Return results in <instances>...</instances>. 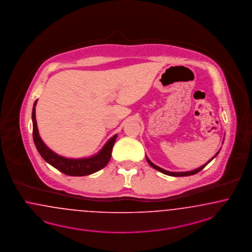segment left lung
<instances>
[{
  "mask_svg": "<svg viewBox=\"0 0 252 252\" xmlns=\"http://www.w3.org/2000/svg\"><path fill=\"white\" fill-rule=\"evenodd\" d=\"M220 152H218L217 153V155L219 154ZM217 155L214 157V158H216L217 157ZM213 158H211L209 161L207 162L206 164H204V165H202L201 167H200V168H198V169H196V170H194V171H185V172H172V171H165V170H163V169H161V168H159L158 166H157V165H155V164H153L149 159H148V158H146V160L148 161V163L150 164V166L151 167H153L154 169H156V170H158V171H160V172H162V173H164V174H167V175H170V176H189V175H193V174H196L197 172H199V171H201L209 162L211 161L212 159Z\"/></svg>",
  "mask_w": 252,
  "mask_h": 252,
  "instance_id": "8db88e82",
  "label": "left lung"
}]
</instances>
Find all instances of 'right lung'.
Masks as SVG:
<instances>
[{
    "label": "right lung",
    "mask_w": 252,
    "mask_h": 252,
    "mask_svg": "<svg viewBox=\"0 0 252 252\" xmlns=\"http://www.w3.org/2000/svg\"><path fill=\"white\" fill-rule=\"evenodd\" d=\"M36 102L37 100H35L33 104L32 113V137H33V141L36 146V149L39 152L41 157L45 159V161L51 164V166H53L55 169H57L61 172L70 176L89 175L106 167V165L111 159L112 147L117 138V135H114L112 138H111L104 145V147L101 149V151L97 153V155L91 157L89 158L72 159V158H66L58 156L54 152L51 151L50 148H48L47 145L41 140L38 129H37L36 119H35Z\"/></svg>",
    "instance_id": "add662e5"
}]
</instances>
